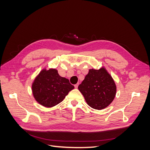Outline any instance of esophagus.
Here are the masks:
<instances>
[{
  "mask_svg": "<svg viewBox=\"0 0 150 150\" xmlns=\"http://www.w3.org/2000/svg\"><path fill=\"white\" fill-rule=\"evenodd\" d=\"M78 86H79V83L75 84V85H74V87H75V88H78Z\"/></svg>",
  "mask_w": 150,
  "mask_h": 150,
  "instance_id": "34e87169",
  "label": "esophagus"
}]
</instances>
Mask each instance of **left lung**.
Here are the masks:
<instances>
[{
  "label": "left lung",
  "mask_w": 150,
  "mask_h": 150,
  "mask_svg": "<svg viewBox=\"0 0 150 150\" xmlns=\"http://www.w3.org/2000/svg\"><path fill=\"white\" fill-rule=\"evenodd\" d=\"M78 89L88 105L99 110L110 105L116 93L115 81L104 67L89 69Z\"/></svg>",
  "instance_id": "obj_1"
}]
</instances>
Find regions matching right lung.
Segmentation results:
<instances>
[{
    "label": "right lung",
    "instance_id": "right-lung-1",
    "mask_svg": "<svg viewBox=\"0 0 150 150\" xmlns=\"http://www.w3.org/2000/svg\"><path fill=\"white\" fill-rule=\"evenodd\" d=\"M74 88L69 80L59 75L56 69L42 70L32 85L35 100L47 108L53 107L62 102Z\"/></svg>",
    "mask_w": 150,
    "mask_h": 150
}]
</instances>
